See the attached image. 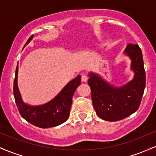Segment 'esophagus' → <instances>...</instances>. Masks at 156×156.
Masks as SVG:
<instances>
[{
  "mask_svg": "<svg viewBox=\"0 0 156 156\" xmlns=\"http://www.w3.org/2000/svg\"><path fill=\"white\" fill-rule=\"evenodd\" d=\"M87 79H88V78H87V75H81V81L83 82H87Z\"/></svg>",
  "mask_w": 156,
  "mask_h": 156,
  "instance_id": "34e87169",
  "label": "esophagus"
}]
</instances>
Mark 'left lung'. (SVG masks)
<instances>
[{
    "label": "left lung",
    "instance_id": "8db88e82",
    "mask_svg": "<svg viewBox=\"0 0 156 156\" xmlns=\"http://www.w3.org/2000/svg\"><path fill=\"white\" fill-rule=\"evenodd\" d=\"M124 55L131 60L133 80L121 87H115L99 75L89 73L88 84L98 115L103 120L117 121L134 113L141 104L145 89L146 75L141 49L138 44H129Z\"/></svg>",
    "mask_w": 156,
    "mask_h": 156
}]
</instances>
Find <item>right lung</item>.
Returning <instances> with one entry per match:
<instances>
[{"mask_svg":"<svg viewBox=\"0 0 156 156\" xmlns=\"http://www.w3.org/2000/svg\"><path fill=\"white\" fill-rule=\"evenodd\" d=\"M33 38L32 35L25 46ZM24 46V47H25ZM18 64L15 70L13 92L20 115L33 125L41 128H49L63 124L69 115L73 96L77 87L81 84V75L69 81L54 98L47 103L38 106H32L23 102L18 87Z\"/></svg>","mask_w":156,"mask_h":156,"instance_id":"add662e5","label":"right lung"}]
</instances>
